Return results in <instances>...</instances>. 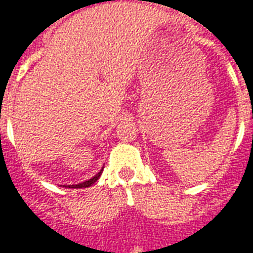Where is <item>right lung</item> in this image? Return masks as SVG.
Returning a JSON list of instances; mask_svg holds the SVG:
<instances>
[{"label":"right lung","instance_id":"add662e5","mask_svg":"<svg viewBox=\"0 0 253 253\" xmlns=\"http://www.w3.org/2000/svg\"><path fill=\"white\" fill-rule=\"evenodd\" d=\"M102 171H103V169H102L101 171L98 173V174H95L92 178H89V180L84 181V182H80V184H76V185H64V187H69V188H88V187H91V185L94 184L95 181H96L98 178H99V177H101Z\"/></svg>","mask_w":253,"mask_h":253}]
</instances>
